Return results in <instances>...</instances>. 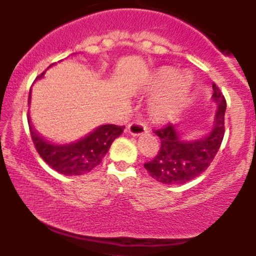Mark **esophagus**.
Returning <instances> with one entry per match:
<instances>
[{
  "label": "esophagus",
  "instance_id": "1",
  "mask_svg": "<svg viewBox=\"0 0 256 256\" xmlns=\"http://www.w3.org/2000/svg\"><path fill=\"white\" fill-rule=\"evenodd\" d=\"M128 131L130 132L132 136H140L148 131V128L144 122H132L128 125Z\"/></svg>",
  "mask_w": 256,
  "mask_h": 256
}]
</instances>
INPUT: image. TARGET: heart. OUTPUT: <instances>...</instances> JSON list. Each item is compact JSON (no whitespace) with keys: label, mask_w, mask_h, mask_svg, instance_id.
I'll use <instances>...</instances> for the list:
<instances>
[{"label":"heart","mask_w":256,"mask_h":256,"mask_svg":"<svg viewBox=\"0 0 256 256\" xmlns=\"http://www.w3.org/2000/svg\"><path fill=\"white\" fill-rule=\"evenodd\" d=\"M152 88L160 90L149 104V113L155 120H167L174 116L184 104L192 88V76L178 73L168 67L158 70L152 79Z\"/></svg>","instance_id":"1"}]
</instances>
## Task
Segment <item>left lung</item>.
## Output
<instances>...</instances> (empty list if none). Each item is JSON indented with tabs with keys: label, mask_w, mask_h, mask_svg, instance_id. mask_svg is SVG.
Instances as JSON below:
<instances>
[{
	"label": "left lung",
	"mask_w": 256,
	"mask_h": 256,
	"mask_svg": "<svg viewBox=\"0 0 256 256\" xmlns=\"http://www.w3.org/2000/svg\"><path fill=\"white\" fill-rule=\"evenodd\" d=\"M213 100L218 104L212 131L196 140H183L174 125L167 124L154 130L160 137L158 155L144 164L152 178L164 184H184L198 177L210 165L222 146L225 134L226 100L213 83Z\"/></svg>",
	"instance_id": "1"
}]
</instances>
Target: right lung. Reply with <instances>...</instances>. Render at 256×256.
Returning a JSON list of instances; mask_svg holds the SVG:
<instances>
[{"mask_svg":"<svg viewBox=\"0 0 256 256\" xmlns=\"http://www.w3.org/2000/svg\"><path fill=\"white\" fill-rule=\"evenodd\" d=\"M43 74L44 72L38 76L37 79L43 77ZM30 95H28V102H30ZM28 126H30L31 138L40 158L52 170L64 176L85 174L95 168L101 164L113 140L119 137L125 128V126L113 124L102 125L95 128L88 136L71 144H54L38 136L37 132L34 130L30 119H28Z\"/></svg>","mask_w":256,"mask_h":256,"instance_id":"1","label":"right lung"}]
</instances>
